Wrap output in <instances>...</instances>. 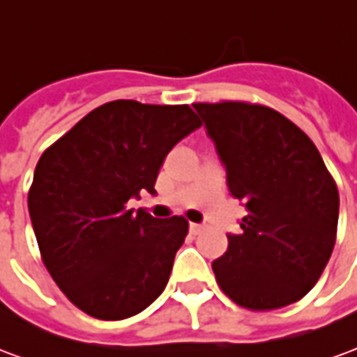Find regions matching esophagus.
I'll return each mask as SVG.
<instances>
[{"label": "esophagus", "instance_id": "obj_1", "mask_svg": "<svg viewBox=\"0 0 357 357\" xmlns=\"http://www.w3.org/2000/svg\"><path fill=\"white\" fill-rule=\"evenodd\" d=\"M204 228H205L204 225H196V222H192V225H190V232L194 234V236H197V234L202 232Z\"/></svg>", "mask_w": 357, "mask_h": 357}]
</instances>
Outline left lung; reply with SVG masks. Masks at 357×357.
Returning <instances> with one entry per match:
<instances>
[{"label": "left lung", "mask_w": 357, "mask_h": 357, "mask_svg": "<svg viewBox=\"0 0 357 357\" xmlns=\"http://www.w3.org/2000/svg\"><path fill=\"white\" fill-rule=\"evenodd\" d=\"M194 108L245 205L239 234L213 261L225 295L249 310H274L310 291L337 239L339 190L306 132L280 112L249 102Z\"/></svg>", "instance_id": "1"}]
</instances>
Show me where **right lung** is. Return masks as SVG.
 <instances>
[{"mask_svg": "<svg viewBox=\"0 0 357 357\" xmlns=\"http://www.w3.org/2000/svg\"><path fill=\"white\" fill-rule=\"evenodd\" d=\"M202 127L188 104L114 100L41 153L28 211L43 264L70 303L96 319H125L163 293L188 234L182 217L129 207L155 194L160 167Z\"/></svg>", "mask_w": 357, "mask_h": 357, "instance_id": "add662e5", "label": "right lung"}]
</instances>
